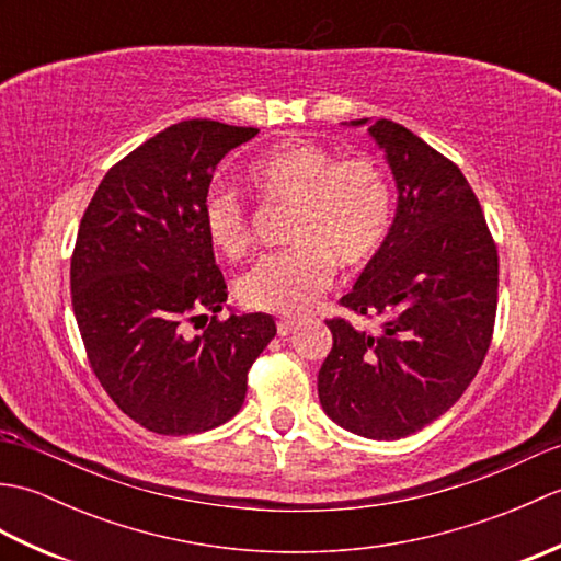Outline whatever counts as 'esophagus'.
I'll use <instances>...</instances> for the list:
<instances>
[{
	"label": "esophagus",
	"instance_id": "1",
	"mask_svg": "<svg viewBox=\"0 0 561 561\" xmlns=\"http://www.w3.org/2000/svg\"><path fill=\"white\" fill-rule=\"evenodd\" d=\"M301 325V320H296V318H279L277 320V332L282 337H287V335H291V332Z\"/></svg>",
	"mask_w": 561,
	"mask_h": 561
}]
</instances>
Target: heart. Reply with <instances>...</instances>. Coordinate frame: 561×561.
Returning <instances> with one entry per match:
<instances>
[{"instance_id":"b5f03b06","label":"heart","mask_w":561,"mask_h":561,"mask_svg":"<svg viewBox=\"0 0 561 561\" xmlns=\"http://www.w3.org/2000/svg\"><path fill=\"white\" fill-rule=\"evenodd\" d=\"M248 183L272 205H291V248L270 253L238 282V299L253 311L301 313L332 279L337 262L356 267L376 255L392 217V193L368 157H342L316 141H287L248 165ZM207 241L238 260L253 245L243 202L211 190L202 202Z\"/></svg>"}]
</instances>
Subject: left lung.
<instances>
[{"label": "left lung", "instance_id": "obj_1", "mask_svg": "<svg viewBox=\"0 0 561 561\" xmlns=\"http://www.w3.org/2000/svg\"><path fill=\"white\" fill-rule=\"evenodd\" d=\"M368 133L396 175L398 214L340 306L378 328L325 320L332 352L318 396L332 422L392 440L432 424L478 376L494 335L499 253L456 163L392 121Z\"/></svg>", "mask_w": 561, "mask_h": 561}]
</instances>
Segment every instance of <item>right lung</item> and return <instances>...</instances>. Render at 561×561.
<instances>
[{
    "mask_svg": "<svg viewBox=\"0 0 561 561\" xmlns=\"http://www.w3.org/2000/svg\"><path fill=\"white\" fill-rule=\"evenodd\" d=\"M255 135L217 121L165 127L105 173L81 217L69 279L83 350L111 400L153 434L229 422L277 335L270 316L219 318L226 282L202 226L214 169Z\"/></svg>",
    "mask_w": 561,
    "mask_h": 561,
    "instance_id": "obj_1",
    "label": "right lung"
}]
</instances>
